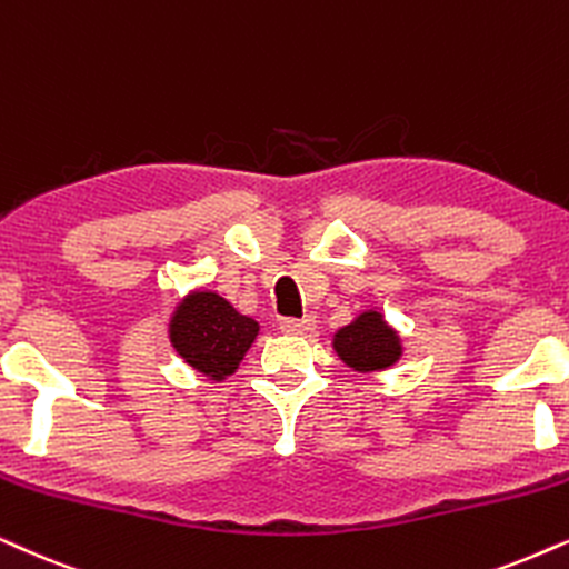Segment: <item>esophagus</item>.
<instances>
[{
    "instance_id": "obj_1",
    "label": "esophagus",
    "mask_w": 569,
    "mask_h": 569,
    "mask_svg": "<svg viewBox=\"0 0 569 569\" xmlns=\"http://www.w3.org/2000/svg\"><path fill=\"white\" fill-rule=\"evenodd\" d=\"M280 330H283V333H289V336H307V333H312V330H315V318H301V320L286 318L283 322H280Z\"/></svg>"
}]
</instances>
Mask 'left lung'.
I'll use <instances>...</instances> for the list:
<instances>
[{
	"instance_id": "obj_1",
	"label": "left lung",
	"mask_w": 569,
	"mask_h": 569,
	"mask_svg": "<svg viewBox=\"0 0 569 569\" xmlns=\"http://www.w3.org/2000/svg\"><path fill=\"white\" fill-rule=\"evenodd\" d=\"M338 357L357 372H376L391 368L401 357V341L380 312H362L355 322L333 336Z\"/></svg>"
}]
</instances>
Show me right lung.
<instances>
[{"instance_id": "right-lung-1", "label": "right lung", "mask_w": 569, "mask_h": 569, "mask_svg": "<svg viewBox=\"0 0 569 569\" xmlns=\"http://www.w3.org/2000/svg\"><path fill=\"white\" fill-rule=\"evenodd\" d=\"M254 320L236 312L220 293L193 291L170 318V341L193 370L222 380L233 376L257 338Z\"/></svg>"}]
</instances>
